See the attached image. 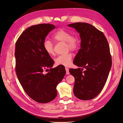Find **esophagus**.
Segmentation results:
<instances>
[{
    "label": "esophagus",
    "mask_w": 123,
    "mask_h": 123,
    "mask_svg": "<svg viewBox=\"0 0 123 123\" xmlns=\"http://www.w3.org/2000/svg\"><path fill=\"white\" fill-rule=\"evenodd\" d=\"M65 70H66V74L67 75L69 74H70V72H69V70H68V68H65Z\"/></svg>",
    "instance_id": "obj_1"
}]
</instances>
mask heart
<instances>
[{
  "label": "heart",
  "mask_w": 123,
  "mask_h": 123,
  "mask_svg": "<svg viewBox=\"0 0 123 123\" xmlns=\"http://www.w3.org/2000/svg\"><path fill=\"white\" fill-rule=\"evenodd\" d=\"M52 38L55 42H65L67 50L75 51L79 46V40L75 35H71L69 31L64 29H59L54 33ZM45 52L48 55H55L53 43L48 39H45L43 43ZM73 58L72 54L71 52L67 53L63 55H59L55 59V63L58 65L68 66L71 64Z\"/></svg>",
  "instance_id": "1"
}]
</instances>
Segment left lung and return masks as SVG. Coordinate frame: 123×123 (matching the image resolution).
<instances>
[{"mask_svg":"<svg viewBox=\"0 0 123 123\" xmlns=\"http://www.w3.org/2000/svg\"><path fill=\"white\" fill-rule=\"evenodd\" d=\"M68 26L75 28L81 40L73 63L82 68L69 70L75 79L73 93L79 99L90 100L101 92L107 81L112 67L109 45L104 33L89 24L77 22Z\"/></svg>","mask_w":123,"mask_h":123,"instance_id":"obj_1","label":"left lung"}]
</instances>
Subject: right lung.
Segmentation results:
<instances>
[{"instance_id": "1", "label": "right lung", "mask_w": 123, "mask_h": 123, "mask_svg": "<svg viewBox=\"0 0 123 123\" xmlns=\"http://www.w3.org/2000/svg\"><path fill=\"white\" fill-rule=\"evenodd\" d=\"M55 28L51 24L32 25L21 33L16 43V72L19 81L28 95L40 103L55 98L57 85L66 73L63 65L52 68L54 61L43 47L45 37ZM48 68L50 70L44 74Z\"/></svg>"}]
</instances>
